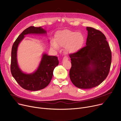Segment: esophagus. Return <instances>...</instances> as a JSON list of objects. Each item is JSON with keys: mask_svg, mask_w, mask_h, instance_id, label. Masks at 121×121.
<instances>
[{"mask_svg": "<svg viewBox=\"0 0 121 121\" xmlns=\"http://www.w3.org/2000/svg\"><path fill=\"white\" fill-rule=\"evenodd\" d=\"M68 59H69V58H68V57H67V56H65L63 57V61L67 60H68Z\"/></svg>", "mask_w": 121, "mask_h": 121, "instance_id": "34e87169", "label": "esophagus"}]
</instances>
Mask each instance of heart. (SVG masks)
Returning a JSON list of instances; mask_svg holds the SVG:
<instances>
[{
    "label": "heart",
    "instance_id": "heart-1",
    "mask_svg": "<svg viewBox=\"0 0 121 121\" xmlns=\"http://www.w3.org/2000/svg\"><path fill=\"white\" fill-rule=\"evenodd\" d=\"M55 37L56 41H52V46L56 49L59 48V45L65 47V51L70 53H75L81 49L84 42V37L82 33L69 30L58 31Z\"/></svg>",
    "mask_w": 121,
    "mask_h": 121
}]
</instances>
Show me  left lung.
<instances>
[{"mask_svg":"<svg viewBox=\"0 0 121 121\" xmlns=\"http://www.w3.org/2000/svg\"><path fill=\"white\" fill-rule=\"evenodd\" d=\"M86 29V46L69 55L70 80L81 89L92 88L101 83L108 74L112 63V52L105 35L93 27Z\"/></svg>","mask_w":121,"mask_h":121,"instance_id":"1","label":"left lung"}]
</instances>
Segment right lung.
Returning a JSON list of instances; mask_svg holds the SVG:
<instances>
[{
	"instance_id": "obj_1",
	"label": "right lung",
	"mask_w": 121,
	"mask_h": 121,
	"mask_svg": "<svg viewBox=\"0 0 121 121\" xmlns=\"http://www.w3.org/2000/svg\"><path fill=\"white\" fill-rule=\"evenodd\" d=\"M46 31L41 27L31 26L26 29L18 36L12 47L10 71L13 77L23 88L30 91H38L44 88L50 83L53 76V71L59 64L58 58L44 53L37 70L34 73L27 74L22 71L18 67L17 51L19 44L25 35L28 34H42Z\"/></svg>"
}]
</instances>
